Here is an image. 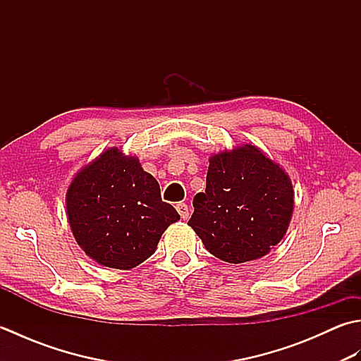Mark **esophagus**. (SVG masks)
I'll use <instances>...</instances> for the list:
<instances>
[{
    "label": "esophagus",
    "mask_w": 361,
    "mask_h": 361,
    "mask_svg": "<svg viewBox=\"0 0 361 361\" xmlns=\"http://www.w3.org/2000/svg\"><path fill=\"white\" fill-rule=\"evenodd\" d=\"M176 211H178V214H180L183 220H188L189 219V208H188L186 203H178V204H176Z\"/></svg>",
    "instance_id": "34e87169"
}]
</instances>
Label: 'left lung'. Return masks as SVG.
I'll use <instances>...</instances> for the list:
<instances>
[{
    "label": "left lung",
    "mask_w": 361,
    "mask_h": 361,
    "mask_svg": "<svg viewBox=\"0 0 361 361\" xmlns=\"http://www.w3.org/2000/svg\"><path fill=\"white\" fill-rule=\"evenodd\" d=\"M288 173L256 145L209 157L204 192L188 225L204 248L229 264L264 257L286 235L295 204Z\"/></svg>",
    "instance_id": "1"
}]
</instances>
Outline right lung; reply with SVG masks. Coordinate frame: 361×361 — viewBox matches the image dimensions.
I'll use <instances>...</instances> for the list:
<instances>
[{
    "label": "right lung",
    "mask_w": 361,
    "mask_h": 361,
    "mask_svg": "<svg viewBox=\"0 0 361 361\" xmlns=\"http://www.w3.org/2000/svg\"><path fill=\"white\" fill-rule=\"evenodd\" d=\"M65 203L79 247L97 264L118 270L149 259L167 226L180 220L173 206L161 200L158 181L137 157L118 147L75 173Z\"/></svg>",
    "instance_id": "right-lung-1"
}]
</instances>
